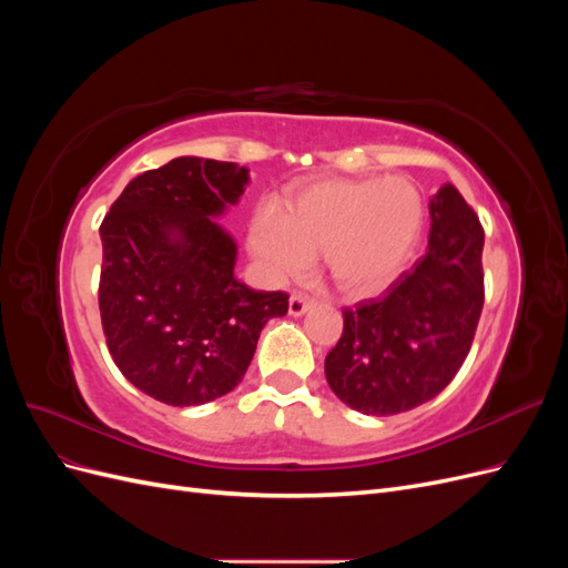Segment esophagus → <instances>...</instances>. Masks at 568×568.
Masks as SVG:
<instances>
[{
    "mask_svg": "<svg viewBox=\"0 0 568 568\" xmlns=\"http://www.w3.org/2000/svg\"><path fill=\"white\" fill-rule=\"evenodd\" d=\"M313 307H315V301L305 298L303 294H294L288 298V315H294V317L305 315L307 311H313Z\"/></svg>",
    "mask_w": 568,
    "mask_h": 568,
    "instance_id": "1",
    "label": "esophagus"
}]
</instances>
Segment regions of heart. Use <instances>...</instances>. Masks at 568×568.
<instances>
[{
  "label": "heart",
  "mask_w": 568,
  "mask_h": 568,
  "mask_svg": "<svg viewBox=\"0 0 568 568\" xmlns=\"http://www.w3.org/2000/svg\"><path fill=\"white\" fill-rule=\"evenodd\" d=\"M424 230V201L407 178H329L298 184L282 215L257 211L248 244L270 280L301 277L315 255L341 294L374 296L407 267Z\"/></svg>",
  "instance_id": "b5f03b06"
}]
</instances>
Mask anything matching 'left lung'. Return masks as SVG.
Returning <instances> with one entry per match:
<instances>
[{"instance_id":"8db88e82","label":"left lung","mask_w":568,"mask_h":568,"mask_svg":"<svg viewBox=\"0 0 568 568\" xmlns=\"http://www.w3.org/2000/svg\"><path fill=\"white\" fill-rule=\"evenodd\" d=\"M428 248L379 298L343 311V334L324 359L348 407L390 417L453 382L484 311V227L453 184L428 203Z\"/></svg>"}]
</instances>
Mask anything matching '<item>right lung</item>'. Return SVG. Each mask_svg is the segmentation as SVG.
I'll list each match as a JSON object with an SVG mask.
<instances>
[{"label":"right lung","mask_w":568,"mask_h":568,"mask_svg":"<svg viewBox=\"0 0 568 568\" xmlns=\"http://www.w3.org/2000/svg\"><path fill=\"white\" fill-rule=\"evenodd\" d=\"M236 163L180 156L136 175L101 222L99 313L125 379L165 405L230 393L251 365L284 291L234 277L236 244L213 217L246 192Z\"/></svg>","instance_id":"1"}]
</instances>
